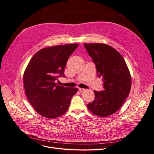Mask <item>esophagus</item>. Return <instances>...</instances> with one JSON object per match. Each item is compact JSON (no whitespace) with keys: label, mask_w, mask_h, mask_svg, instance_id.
Here are the masks:
<instances>
[{"label":"esophagus","mask_w":154,"mask_h":154,"mask_svg":"<svg viewBox=\"0 0 154 154\" xmlns=\"http://www.w3.org/2000/svg\"><path fill=\"white\" fill-rule=\"evenodd\" d=\"M86 91V89H85V88H79V92H84V91Z\"/></svg>","instance_id":"34e87169"}]
</instances>
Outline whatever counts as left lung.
Returning <instances> with one entry per match:
<instances>
[{
  "label": "left lung",
  "instance_id": "1",
  "mask_svg": "<svg viewBox=\"0 0 154 154\" xmlns=\"http://www.w3.org/2000/svg\"><path fill=\"white\" fill-rule=\"evenodd\" d=\"M95 63L99 77L102 79L104 90L94 91L95 99L87 108L95 116L107 117L122 107L131 91L130 71L121 54L106 44H84Z\"/></svg>",
  "mask_w": 154,
  "mask_h": 154
}]
</instances>
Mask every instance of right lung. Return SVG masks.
Here are the masks:
<instances>
[{
  "instance_id": "right-lung-1",
  "label": "right lung",
  "mask_w": 154,
  "mask_h": 154,
  "mask_svg": "<svg viewBox=\"0 0 154 154\" xmlns=\"http://www.w3.org/2000/svg\"><path fill=\"white\" fill-rule=\"evenodd\" d=\"M78 44L44 48L32 57L23 74L28 100L38 114L48 119L63 115L68 110L77 88H67L55 82L63 76L69 56Z\"/></svg>"
}]
</instances>
